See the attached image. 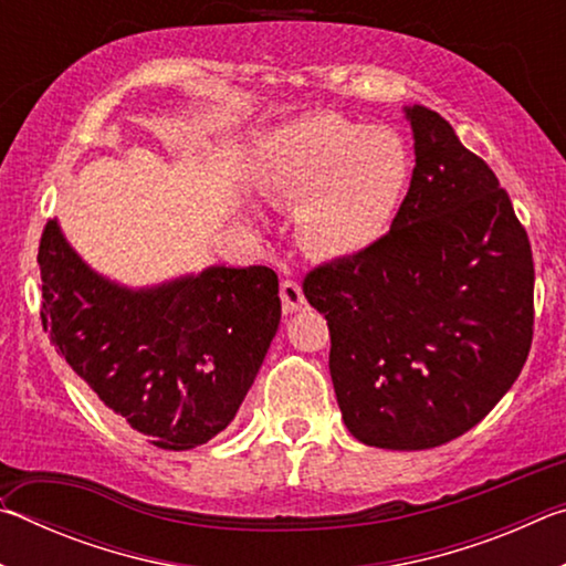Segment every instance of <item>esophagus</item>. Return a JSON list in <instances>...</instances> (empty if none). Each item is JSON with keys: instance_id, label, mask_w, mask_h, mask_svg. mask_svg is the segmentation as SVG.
<instances>
[{"instance_id": "1", "label": "esophagus", "mask_w": 566, "mask_h": 566, "mask_svg": "<svg viewBox=\"0 0 566 566\" xmlns=\"http://www.w3.org/2000/svg\"><path fill=\"white\" fill-rule=\"evenodd\" d=\"M280 296H282V310H284L286 314H292V312H296V310H302V306H306L302 286L296 284L294 280H284V282H282Z\"/></svg>"}]
</instances>
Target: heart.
Listing matches in <instances>:
<instances>
[{
  "label": "heart",
  "mask_w": 566,
  "mask_h": 566,
  "mask_svg": "<svg viewBox=\"0 0 566 566\" xmlns=\"http://www.w3.org/2000/svg\"><path fill=\"white\" fill-rule=\"evenodd\" d=\"M409 177V149L395 129L334 112L286 122L262 147V191L296 207V237L324 260L375 247L405 202Z\"/></svg>",
  "instance_id": "1"
}]
</instances>
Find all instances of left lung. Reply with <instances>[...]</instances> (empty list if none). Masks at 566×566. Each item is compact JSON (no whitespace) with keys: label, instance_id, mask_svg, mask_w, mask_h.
I'll use <instances>...</instances> for the list:
<instances>
[{"label":"left lung","instance_id":"8db88e82","mask_svg":"<svg viewBox=\"0 0 566 566\" xmlns=\"http://www.w3.org/2000/svg\"><path fill=\"white\" fill-rule=\"evenodd\" d=\"M411 185L375 247L304 276L342 419L379 449H432L494 409L534 334V262L512 199L444 117L407 107Z\"/></svg>","mask_w":566,"mask_h":566}]
</instances>
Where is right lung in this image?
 Wrapping results in <instances>:
<instances>
[{"mask_svg": "<svg viewBox=\"0 0 566 566\" xmlns=\"http://www.w3.org/2000/svg\"><path fill=\"white\" fill-rule=\"evenodd\" d=\"M36 262L42 327L104 407L171 452L224 432L280 327L274 270L209 266L129 290L90 270L56 219Z\"/></svg>", "mask_w": 566, "mask_h": 566, "instance_id": "obj_1", "label": "right lung"}]
</instances>
